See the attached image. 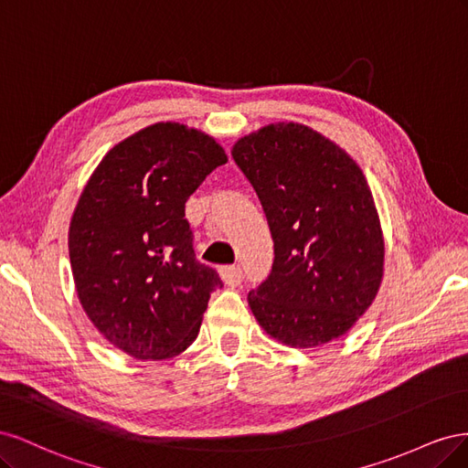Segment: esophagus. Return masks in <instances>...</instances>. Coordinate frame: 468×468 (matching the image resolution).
Segmentation results:
<instances>
[{"instance_id": "obj_1", "label": "esophagus", "mask_w": 468, "mask_h": 468, "mask_svg": "<svg viewBox=\"0 0 468 468\" xmlns=\"http://www.w3.org/2000/svg\"><path fill=\"white\" fill-rule=\"evenodd\" d=\"M220 277L224 281V285L236 287V285H239V281H242V269H239L238 265L220 267Z\"/></svg>"}]
</instances>
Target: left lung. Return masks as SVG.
Returning <instances> with one entry per match:
<instances>
[{"mask_svg": "<svg viewBox=\"0 0 468 468\" xmlns=\"http://www.w3.org/2000/svg\"><path fill=\"white\" fill-rule=\"evenodd\" d=\"M232 158L256 189L275 244L269 277L248 304L267 335L310 349L346 335L385 271V238L357 162L301 122L242 136Z\"/></svg>", "mask_w": 468, "mask_h": 468, "instance_id": "obj_1", "label": "left lung"}]
</instances>
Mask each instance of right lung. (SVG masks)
<instances>
[{
  "instance_id": "add662e5",
  "label": "right lung",
  "mask_w": 468,
  "mask_h": 468,
  "mask_svg": "<svg viewBox=\"0 0 468 468\" xmlns=\"http://www.w3.org/2000/svg\"><path fill=\"white\" fill-rule=\"evenodd\" d=\"M226 162L212 136L155 122L112 146L83 187L68 232L76 292L126 356L169 359L199 335L222 281L195 260L186 203Z\"/></svg>"
}]
</instances>
